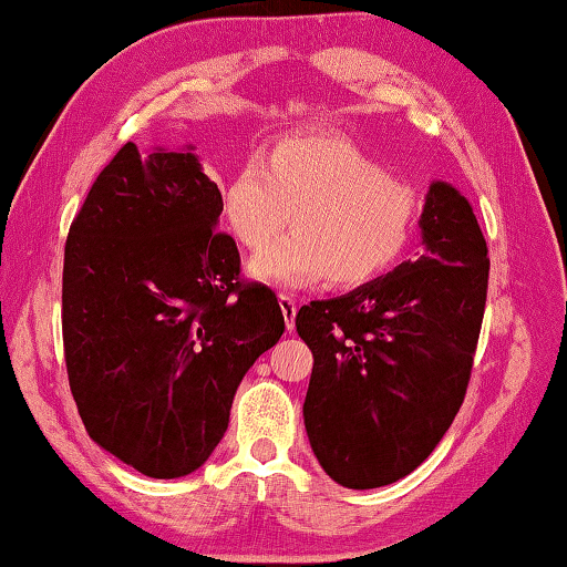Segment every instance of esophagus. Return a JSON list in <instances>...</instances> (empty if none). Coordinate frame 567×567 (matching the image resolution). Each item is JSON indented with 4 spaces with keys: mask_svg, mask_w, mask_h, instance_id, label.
I'll list each match as a JSON object with an SVG mask.
<instances>
[{
    "mask_svg": "<svg viewBox=\"0 0 567 567\" xmlns=\"http://www.w3.org/2000/svg\"><path fill=\"white\" fill-rule=\"evenodd\" d=\"M279 303H281V311H284V318H286V328L293 330V326H296V311H298L296 298L288 296V293H279Z\"/></svg>",
    "mask_w": 567,
    "mask_h": 567,
    "instance_id": "34e87169",
    "label": "esophagus"
}]
</instances>
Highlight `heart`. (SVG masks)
<instances>
[{"label": "heart", "mask_w": 567, "mask_h": 567, "mask_svg": "<svg viewBox=\"0 0 567 567\" xmlns=\"http://www.w3.org/2000/svg\"><path fill=\"white\" fill-rule=\"evenodd\" d=\"M416 215V192L338 135L284 141L221 189V217L244 249H264L291 219V237L249 264L254 279L286 288L326 276L340 288L370 284L408 249Z\"/></svg>", "instance_id": "b5f03b06"}]
</instances>
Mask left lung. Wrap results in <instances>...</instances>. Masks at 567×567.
<instances>
[{
  "instance_id": "8db88e82",
  "label": "left lung",
  "mask_w": 567,
  "mask_h": 567,
  "mask_svg": "<svg viewBox=\"0 0 567 567\" xmlns=\"http://www.w3.org/2000/svg\"><path fill=\"white\" fill-rule=\"evenodd\" d=\"M424 254L296 316L313 352L303 402L308 442L348 488L412 474L462 408L482 333L488 249L462 192L432 183Z\"/></svg>"
}]
</instances>
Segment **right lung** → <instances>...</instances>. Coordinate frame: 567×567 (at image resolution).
I'll return each instance as SVG.
<instances>
[{
    "label": "right lung",
    "instance_id": "right-lung-1",
    "mask_svg": "<svg viewBox=\"0 0 567 567\" xmlns=\"http://www.w3.org/2000/svg\"><path fill=\"white\" fill-rule=\"evenodd\" d=\"M221 192L189 151L115 153L73 219L61 326L85 432L153 478L187 476L229 424L241 378L284 336L269 286L239 279Z\"/></svg>",
    "mask_w": 567,
    "mask_h": 567
}]
</instances>
